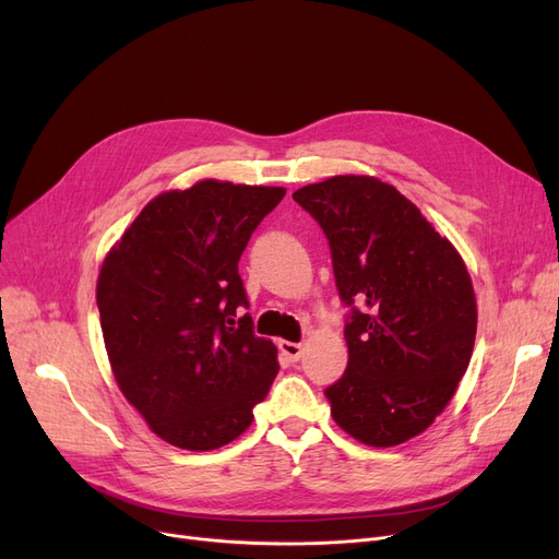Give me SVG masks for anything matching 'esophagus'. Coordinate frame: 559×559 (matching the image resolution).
<instances>
[{"mask_svg":"<svg viewBox=\"0 0 559 559\" xmlns=\"http://www.w3.org/2000/svg\"><path fill=\"white\" fill-rule=\"evenodd\" d=\"M278 348H281V354H283L289 362H299V360L304 358V344L289 342V340H281V342H278Z\"/></svg>","mask_w":559,"mask_h":559,"instance_id":"obj_1","label":"esophagus"}]
</instances>
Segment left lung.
Instances as JSON below:
<instances>
[{
    "mask_svg": "<svg viewBox=\"0 0 559 559\" xmlns=\"http://www.w3.org/2000/svg\"><path fill=\"white\" fill-rule=\"evenodd\" d=\"M324 228L354 308L348 365L326 390L335 424L376 449L421 435L474 354L478 306L460 251L394 186L342 174L292 194Z\"/></svg>",
    "mask_w": 559,
    "mask_h": 559,
    "instance_id": "left-lung-1",
    "label": "left lung"
}]
</instances>
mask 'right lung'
<instances>
[{"label":"right lung","mask_w":559,"mask_h":559,"mask_svg":"<svg viewBox=\"0 0 559 559\" xmlns=\"http://www.w3.org/2000/svg\"><path fill=\"white\" fill-rule=\"evenodd\" d=\"M285 188L217 179L144 205L106 253L97 308L117 388L167 444L215 451L253 421L278 373L253 335L238 260Z\"/></svg>","instance_id":"right-lung-1"}]
</instances>
